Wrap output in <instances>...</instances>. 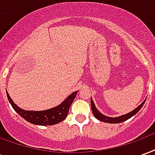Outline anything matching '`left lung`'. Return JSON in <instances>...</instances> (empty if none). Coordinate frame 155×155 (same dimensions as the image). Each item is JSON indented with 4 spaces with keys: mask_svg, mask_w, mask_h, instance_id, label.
Returning a JSON list of instances; mask_svg holds the SVG:
<instances>
[{
    "mask_svg": "<svg viewBox=\"0 0 155 155\" xmlns=\"http://www.w3.org/2000/svg\"><path fill=\"white\" fill-rule=\"evenodd\" d=\"M144 102H145V100L144 101H143V103H141V104L136 108V109H134V110H132L130 113H128L126 114H124V115H121V116L119 117H114V118H112V117H108L105 116L104 114H102L100 112V111L98 110L96 107H95V105H94V102L92 101V98H91V110H92V113L94 114V116L97 119V120H101L102 122H105V123H110V124H118V123H121V122H123V121H125V120H129L130 118H131L132 116H134V114H137L140 110L142 108V106L144 104Z\"/></svg>",
    "mask_w": 155,
    "mask_h": 155,
    "instance_id": "8db88e82",
    "label": "left lung"
}]
</instances>
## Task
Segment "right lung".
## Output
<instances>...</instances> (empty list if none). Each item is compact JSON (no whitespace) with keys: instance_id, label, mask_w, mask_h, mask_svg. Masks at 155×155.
<instances>
[{"instance_id":"right-lung-1","label":"right lung","mask_w":155,"mask_h":155,"mask_svg":"<svg viewBox=\"0 0 155 155\" xmlns=\"http://www.w3.org/2000/svg\"><path fill=\"white\" fill-rule=\"evenodd\" d=\"M6 94H7L8 101L12 104V108L15 110L16 113H18L26 121L34 124H38V125H53L55 124L60 123L67 117L70 107L77 94V91L73 92L70 96L66 98V100L63 103L58 105L57 107L43 111L24 110L21 108H19L13 102L7 91H6Z\"/></svg>"}]
</instances>
